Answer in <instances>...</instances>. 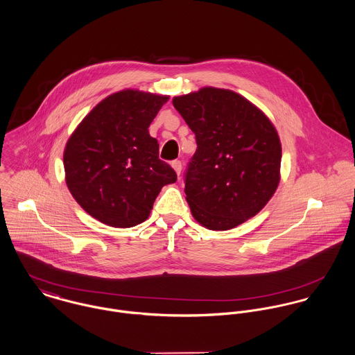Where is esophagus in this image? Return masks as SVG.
<instances>
[{"instance_id": "obj_1", "label": "esophagus", "mask_w": 355, "mask_h": 355, "mask_svg": "<svg viewBox=\"0 0 355 355\" xmlns=\"http://www.w3.org/2000/svg\"><path fill=\"white\" fill-rule=\"evenodd\" d=\"M171 166H173V168L175 170V173L180 175V174H181V170H182V163H181V160H173V162H171Z\"/></svg>"}]
</instances>
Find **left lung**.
I'll list each match as a JSON object with an SVG mask.
<instances>
[{
	"label": "left lung",
	"mask_w": 355,
	"mask_h": 355,
	"mask_svg": "<svg viewBox=\"0 0 355 355\" xmlns=\"http://www.w3.org/2000/svg\"><path fill=\"white\" fill-rule=\"evenodd\" d=\"M173 105L196 136L185 173L193 218L209 230H229L260 212L280 180L272 122L230 89L204 87L175 96Z\"/></svg>",
	"instance_id": "8db88e82"
}]
</instances>
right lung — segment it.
<instances>
[{"instance_id":"1","label":"right lung","mask_w":355,"mask_h":355,"mask_svg":"<svg viewBox=\"0 0 355 355\" xmlns=\"http://www.w3.org/2000/svg\"><path fill=\"white\" fill-rule=\"evenodd\" d=\"M168 96L123 89L98 103L64 151L67 185L92 218L112 227L144 222L164 185L177 181L148 128Z\"/></svg>"}]
</instances>
